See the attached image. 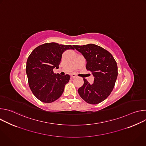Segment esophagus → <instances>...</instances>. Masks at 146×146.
Instances as JSON below:
<instances>
[{"label": "esophagus", "mask_w": 146, "mask_h": 146, "mask_svg": "<svg viewBox=\"0 0 146 146\" xmlns=\"http://www.w3.org/2000/svg\"><path fill=\"white\" fill-rule=\"evenodd\" d=\"M71 78H75V77H76V75L75 74H71Z\"/></svg>", "instance_id": "34e87169"}]
</instances>
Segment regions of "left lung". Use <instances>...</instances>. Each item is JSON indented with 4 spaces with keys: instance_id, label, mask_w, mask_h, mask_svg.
Instances as JSON below:
<instances>
[{
    "instance_id": "obj_1",
    "label": "left lung",
    "mask_w": 146,
    "mask_h": 146,
    "mask_svg": "<svg viewBox=\"0 0 146 146\" xmlns=\"http://www.w3.org/2000/svg\"><path fill=\"white\" fill-rule=\"evenodd\" d=\"M74 47L86 59V69L95 77L92 84L84 78V84L78 92L88 103L98 104L110 95L114 87L118 76L117 62L108 51L99 46L88 44Z\"/></svg>"
}]
</instances>
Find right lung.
<instances>
[{"instance_id":"right-lung-1","label":"right lung","mask_w":146,"mask_h":146,"mask_svg":"<svg viewBox=\"0 0 146 146\" xmlns=\"http://www.w3.org/2000/svg\"><path fill=\"white\" fill-rule=\"evenodd\" d=\"M69 49L74 50L71 45L47 43L35 48L28 56L26 72L29 86L39 100L51 103L64 92L70 76L54 74L53 70L59 68L62 54Z\"/></svg>"}]
</instances>
